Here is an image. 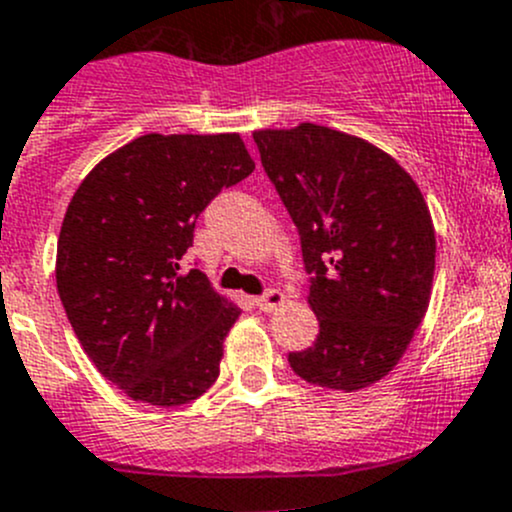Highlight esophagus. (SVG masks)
Returning a JSON list of instances; mask_svg holds the SVG:
<instances>
[{
	"mask_svg": "<svg viewBox=\"0 0 512 512\" xmlns=\"http://www.w3.org/2000/svg\"><path fill=\"white\" fill-rule=\"evenodd\" d=\"M255 305L260 307L262 312H275L277 307L285 305V295H282L280 290H270V292H265V295L257 297Z\"/></svg>",
	"mask_w": 512,
	"mask_h": 512,
	"instance_id": "esophagus-1",
	"label": "esophagus"
}]
</instances>
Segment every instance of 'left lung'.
Returning a JSON list of instances; mask_svg holds the SVG:
<instances>
[{
	"label": "left lung",
	"mask_w": 512,
	"mask_h": 512,
	"mask_svg": "<svg viewBox=\"0 0 512 512\" xmlns=\"http://www.w3.org/2000/svg\"><path fill=\"white\" fill-rule=\"evenodd\" d=\"M262 167L300 230L315 345L290 367L317 388H370L408 350L430 305L435 227L418 182L362 137L302 122L255 130Z\"/></svg>",
	"instance_id": "1"
}]
</instances>
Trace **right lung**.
Wrapping results in <instances>:
<instances>
[{
  "label": "right lung",
  "mask_w": 512,
  "mask_h": 512,
  "mask_svg": "<svg viewBox=\"0 0 512 512\" xmlns=\"http://www.w3.org/2000/svg\"><path fill=\"white\" fill-rule=\"evenodd\" d=\"M255 170L237 132L142 135L92 167L64 212L57 290L99 372L137 403L177 408L220 375L240 307L182 275L207 202Z\"/></svg>",
  "instance_id": "1"
}]
</instances>
